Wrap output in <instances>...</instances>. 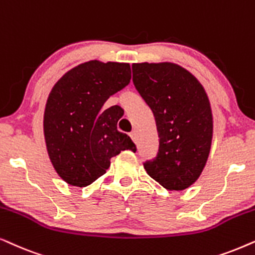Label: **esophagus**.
Instances as JSON below:
<instances>
[{
	"label": "esophagus",
	"instance_id": "obj_1",
	"mask_svg": "<svg viewBox=\"0 0 255 255\" xmlns=\"http://www.w3.org/2000/svg\"><path fill=\"white\" fill-rule=\"evenodd\" d=\"M129 136L131 137V140H133L134 142H137V135H136V131L133 130L131 133L129 134Z\"/></svg>",
	"mask_w": 255,
	"mask_h": 255
}]
</instances>
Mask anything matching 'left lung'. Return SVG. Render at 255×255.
<instances>
[{
    "label": "left lung",
    "instance_id": "8db88e82",
    "mask_svg": "<svg viewBox=\"0 0 255 255\" xmlns=\"http://www.w3.org/2000/svg\"><path fill=\"white\" fill-rule=\"evenodd\" d=\"M131 69L159 137L157 155L143 163L145 171L168 190L189 188L202 174L211 148L212 113L204 88L176 64L141 63Z\"/></svg>",
    "mask_w": 255,
    "mask_h": 255
}]
</instances>
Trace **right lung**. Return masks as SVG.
Wrapping results in <instances>:
<instances>
[{"label": "right lung", "instance_id": "obj_1", "mask_svg": "<svg viewBox=\"0 0 255 255\" xmlns=\"http://www.w3.org/2000/svg\"><path fill=\"white\" fill-rule=\"evenodd\" d=\"M127 63L80 64L54 85L44 113V136L57 174L74 186H87L103 176L111 158L129 149L127 134L118 130L119 106L104 104L130 81Z\"/></svg>", "mask_w": 255, "mask_h": 255}]
</instances>
